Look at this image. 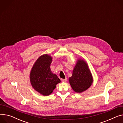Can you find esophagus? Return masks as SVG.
<instances>
[{
    "instance_id": "1",
    "label": "esophagus",
    "mask_w": 123,
    "mask_h": 123,
    "mask_svg": "<svg viewBox=\"0 0 123 123\" xmlns=\"http://www.w3.org/2000/svg\"><path fill=\"white\" fill-rule=\"evenodd\" d=\"M67 81V78H65V79H62V81L63 82H66Z\"/></svg>"
}]
</instances>
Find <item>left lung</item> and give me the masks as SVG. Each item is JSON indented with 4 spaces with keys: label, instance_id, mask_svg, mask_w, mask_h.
Segmentation results:
<instances>
[{
    "label": "left lung",
    "instance_id": "obj_1",
    "mask_svg": "<svg viewBox=\"0 0 123 123\" xmlns=\"http://www.w3.org/2000/svg\"><path fill=\"white\" fill-rule=\"evenodd\" d=\"M68 81L73 90L77 93L85 91L91 87L93 77L85 60L82 58L78 59Z\"/></svg>",
    "mask_w": 123,
    "mask_h": 123
}]
</instances>
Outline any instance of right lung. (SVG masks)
Masks as SVG:
<instances>
[{
    "mask_svg": "<svg viewBox=\"0 0 123 123\" xmlns=\"http://www.w3.org/2000/svg\"><path fill=\"white\" fill-rule=\"evenodd\" d=\"M52 60L53 58L48 54L41 55L35 61L30 72L31 85L44 96H49L56 85L61 82L57 75L51 70Z\"/></svg>",
    "mask_w": 123,
    "mask_h": 123,
    "instance_id": "right-lung-1",
    "label": "right lung"
}]
</instances>
